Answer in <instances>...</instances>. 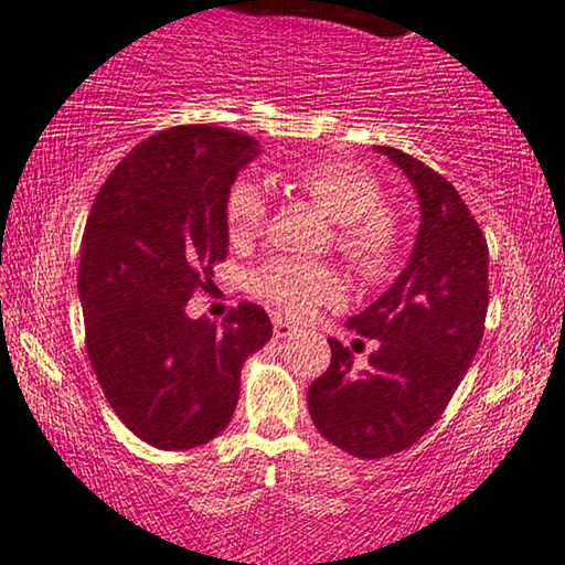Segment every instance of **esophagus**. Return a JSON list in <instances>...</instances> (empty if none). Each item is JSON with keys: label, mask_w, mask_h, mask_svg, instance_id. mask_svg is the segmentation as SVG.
<instances>
[{"label": "esophagus", "mask_w": 565, "mask_h": 565, "mask_svg": "<svg viewBox=\"0 0 565 565\" xmlns=\"http://www.w3.org/2000/svg\"><path fill=\"white\" fill-rule=\"evenodd\" d=\"M295 331H298V328L290 326L288 320H282V318H275V338H290Z\"/></svg>", "instance_id": "obj_1"}]
</instances>
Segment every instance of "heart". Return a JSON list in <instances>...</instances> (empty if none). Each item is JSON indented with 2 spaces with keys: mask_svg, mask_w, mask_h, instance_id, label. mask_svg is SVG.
I'll return each mask as SVG.
<instances>
[{
  "mask_svg": "<svg viewBox=\"0 0 565 565\" xmlns=\"http://www.w3.org/2000/svg\"><path fill=\"white\" fill-rule=\"evenodd\" d=\"M331 220L341 222L338 245L363 275H384L398 247V222L386 210L379 181L343 161H316L290 173ZM267 222V199L253 179H237L224 196V227L232 245H249ZM253 290L288 316H308L316 306L341 298L333 267L300 259H273L253 277Z\"/></svg>",
  "mask_w": 565,
  "mask_h": 565,
  "instance_id": "obj_1",
  "label": "heart"
}]
</instances>
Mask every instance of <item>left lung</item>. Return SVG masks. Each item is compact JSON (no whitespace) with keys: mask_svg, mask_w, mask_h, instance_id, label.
I'll list each match as a JSON object with an SVG mask.
<instances>
[{"mask_svg":"<svg viewBox=\"0 0 565 565\" xmlns=\"http://www.w3.org/2000/svg\"><path fill=\"white\" fill-rule=\"evenodd\" d=\"M412 181L419 232L409 263L379 300L345 320L381 345L369 371L335 338L331 366L308 388L310 419L328 441L361 459L412 447L470 369L488 312V242L449 181L409 153L376 146Z\"/></svg>","mask_w":565,"mask_h":565,"instance_id":"obj_1","label":"left lung"}]
</instances>
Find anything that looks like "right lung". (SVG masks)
I'll return each mask as SVG.
<instances>
[{"label":"right lung","mask_w":565,"mask_h":565,"mask_svg":"<svg viewBox=\"0 0 565 565\" xmlns=\"http://www.w3.org/2000/svg\"><path fill=\"white\" fill-rule=\"evenodd\" d=\"M259 153L253 136L173 126L110 171L83 232L77 295L95 379L138 439L192 449L227 429L242 363L273 338L267 312L239 302L222 326L189 318L227 257L224 196Z\"/></svg>","instance_id":"obj_1"}]
</instances>
